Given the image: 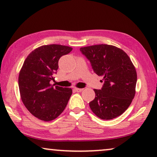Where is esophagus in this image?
<instances>
[{
	"instance_id": "34e87169",
	"label": "esophagus",
	"mask_w": 157,
	"mask_h": 157,
	"mask_svg": "<svg viewBox=\"0 0 157 157\" xmlns=\"http://www.w3.org/2000/svg\"><path fill=\"white\" fill-rule=\"evenodd\" d=\"M75 91L78 92H80L82 91L83 89H82V88H75Z\"/></svg>"
}]
</instances>
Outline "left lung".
I'll return each mask as SVG.
<instances>
[{"label": "left lung", "instance_id": "left-lung-1", "mask_svg": "<svg viewBox=\"0 0 157 157\" xmlns=\"http://www.w3.org/2000/svg\"><path fill=\"white\" fill-rule=\"evenodd\" d=\"M94 72L102 76L101 90L94 89L95 98L90 107L101 120L117 117L129 107L135 95L137 76L129 57L113 45H95L81 48Z\"/></svg>", "mask_w": 157, "mask_h": 157}]
</instances>
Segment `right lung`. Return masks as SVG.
Instances as JSON below:
<instances>
[{"instance_id": "1", "label": "right lung", "mask_w": 157, "mask_h": 157, "mask_svg": "<svg viewBox=\"0 0 157 157\" xmlns=\"http://www.w3.org/2000/svg\"><path fill=\"white\" fill-rule=\"evenodd\" d=\"M72 48L61 45H43L32 51L20 71L18 86L21 100L35 117L45 122L57 118L67 105L71 88L53 87L59 59Z\"/></svg>"}]
</instances>
